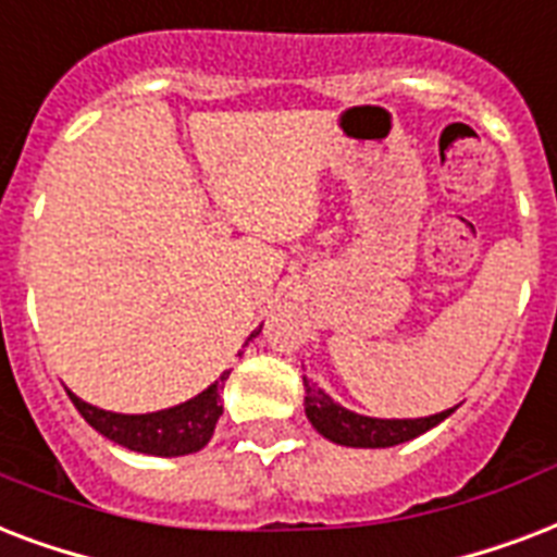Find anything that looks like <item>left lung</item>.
Here are the masks:
<instances>
[{"instance_id":"1","label":"left lung","mask_w":557,"mask_h":557,"mask_svg":"<svg viewBox=\"0 0 557 557\" xmlns=\"http://www.w3.org/2000/svg\"><path fill=\"white\" fill-rule=\"evenodd\" d=\"M454 409L426 418H369L339 407L325 389H319L317 383L305 377V416L319 435L346 447H395L442 424Z\"/></svg>"}]
</instances>
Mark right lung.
I'll use <instances>...</instances> for the list:
<instances>
[{
    "label": "right lung",
    "mask_w": 557,
    "mask_h": 557,
    "mask_svg": "<svg viewBox=\"0 0 557 557\" xmlns=\"http://www.w3.org/2000/svg\"><path fill=\"white\" fill-rule=\"evenodd\" d=\"M258 334H261V327H256L249 339L258 337ZM226 377H230V372L220 374L209 389H202L191 400L176 404L171 409H159V412H145V416H124V412L98 409L77 398L75 392H69V398H72L77 412L86 418V424L95 426L98 433L107 435L110 442L122 444L127 450L148 456H188L202 450L214 435V424L223 416L220 389H223Z\"/></svg>",
    "instance_id": "1"
}]
</instances>
